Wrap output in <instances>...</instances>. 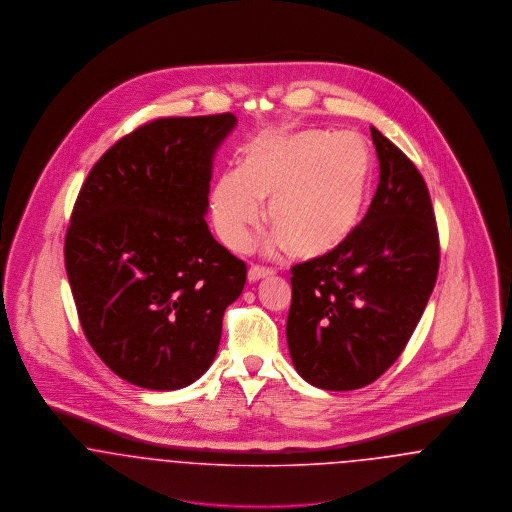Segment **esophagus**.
I'll return each mask as SVG.
<instances>
[{
    "mask_svg": "<svg viewBox=\"0 0 512 512\" xmlns=\"http://www.w3.org/2000/svg\"><path fill=\"white\" fill-rule=\"evenodd\" d=\"M272 274H274L272 268L261 267V265H251L249 272H247V278H249V282H257V280H263V278H268V276H272Z\"/></svg>",
    "mask_w": 512,
    "mask_h": 512,
    "instance_id": "obj_1",
    "label": "esophagus"
}]
</instances>
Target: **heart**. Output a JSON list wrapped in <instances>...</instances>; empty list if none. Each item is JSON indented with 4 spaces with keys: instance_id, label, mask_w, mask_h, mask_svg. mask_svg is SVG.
<instances>
[{
    "instance_id": "obj_1",
    "label": "heart",
    "mask_w": 512,
    "mask_h": 512,
    "mask_svg": "<svg viewBox=\"0 0 512 512\" xmlns=\"http://www.w3.org/2000/svg\"><path fill=\"white\" fill-rule=\"evenodd\" d=\"M372 157L355 134L299 130L249 147L240 171L222 172L211 192V217L224 245L244 251L268 220L270 249L292 247L303 259L338 251L359 228Z\"/></svg>"
}]
</instances>
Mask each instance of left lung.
Returning <instances> with one entry per match:
<instances>
[{
	"mask_svg": "<svg viewBox=\"0 0 512 512\" xmlns=\"http://www.w3.org/2000/svg\"><path fill=\"white\" fill-rule=\"evenodd\" d=\"M380 184L338 251L292 267L286 322L295 370L320 390L378 380L403 353L436 286L438 224L413 161L370 126Z\"/></svg>",
	"mask_w": 512,
	"mask_h": 512,
	"instance_id": "obj_1",
	"label": "left lung"
}]
</instances>
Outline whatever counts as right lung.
I'll use <instances>...</instances> for the list:
<instances>
[{"label": "right lung", "instance_id": "1", "mask_svg": "<svg viewBox=\"0 0 512 512\" xmlns=\"http://www.w3.org/2000/svg\"><path fill=\"white\" fill-rule=\"evenodd\" d=\"M232 113L146 122L109 147L74 201L65 268L86 340L122 380L190 386L213 363L247 267L205 222Z\"/></svg>", "mask_w": 512, "mask_h": 512}]
</instances>
